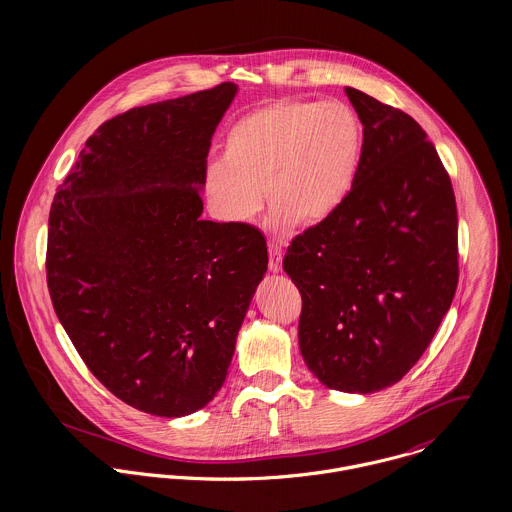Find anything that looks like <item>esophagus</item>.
Instances as JSON below:
<instances>
[{"mask_svg": "<svg viewBox=\"0 0 512 512\" xmlns=\"http://www.w3.org/2000/svg\"><path fill=\"white\" fill-rule=\"evenodd\" d=\"M268 268L274 274L282 270V248L274 242H270V246H268Z\"/></svg>", "mask_w": 512, "mask_h": 512, "instance_id": "esophagus-1", "label": "esophagus"}]
</instances>
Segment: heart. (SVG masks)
<instances>
[{
  "label": "heart",
  "instance_id": "obj_1",
  "mask_svg": "<svg viewBox=\"0 0 512 512\" xmlns=\"http://www.w3.org/2000/svg\"><path fill=\"white\" fill-rule=\"evenodd\" d=\"M363 153V126L343 102L280 98L240 118L226 134L222 165L205 175V193L219 219L250 220L272 207L270 224L329 219L349 197Z\"/></svg>",
  "mask_w": 512,
  "mask_h": 512
}]
</instances>
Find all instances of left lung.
<instances>
[{"label": "left lung", "instance_id": "1", "mask_svg": "<svg viewBox=\"0 0 512 512\" xmlns=\"http://www.w3.org/2000/svg\"><path fill=\"white\" fill-rule=\"evenodd\" d=\"M345 92L363 122L353 189L293 238L284 270L301 293L307 368L327 388L370 394L420 361L453 301L457 207L424 128L357 88Z\"/></svg>", "mask_w": 512, "mask_h": 512}]
</instances>
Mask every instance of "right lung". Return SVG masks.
Wrapping results in <instances>:
<instances>
[{
	"label": "right lung",
	"mask_w": 512,
	"mask_h": 512,
	"mask_svg": "<svg viewBox=\"0 0 512 512\" xmlns=\"http://www.w3.org/2000/svg\"><path fill=\"white\" fill-rule=\"evenodd\" d=\"M232 82L106 120L57 189L47 286L88 370L122 402L179 418L219 392L266 268L264 234L201 220Z\"/></svg>",
	"instance_id": "obj_1"
}]
</instances>
